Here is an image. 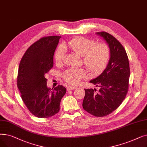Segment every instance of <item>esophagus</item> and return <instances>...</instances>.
Instances as JSON below:
<instances>
[{
    "label": "esophagus",
    "mask_w": 147,
    "mask_h": 147,
    "mask_svg": "<svg viewBox=\"0 0 147 147\" xmlns=\"http://www.w3.org/2000/svg\"><path fill=\"white\" fill-rule=\"evenodd\" d=\"M77 88V87H74V86H68L67 87V91H71V90H74V89Z\"/></svg>",
    "instance_id": "34e87169"
}]
</instances>
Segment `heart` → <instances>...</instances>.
<instances>
[{
	"mask_svg": "<svg viewBox=\"0 0 147 147\" xmlns=\"http://www.w3.org/2000/svg\"><path fill=\"white\" fill-rule=\"evenodd\" d=\"M68 47L79 56L83 58L85 66L92 74H98L103 70L110 56L109 48L106 44H96V42L85 37H76L70 40ZM65 55V50L62 45L57 48L55 59L57 63H61ZM86 73L82 69L70 68L67 69L63 74V79L68 84L76 85L80 79L85 78Z\"/></svg>",
	"mask_w": 147,
	"mask_h": 147,
	"instance_id": "1",
	"label": "heart"
}]
</instances>
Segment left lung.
I'll return each instance as SVG.
<instances>
[{
    "label": "left lung",
    "mask_w": 147,
    "mask_h": 147,
    "mask_svg": "<svg viewBox=\"0 0 147 147\" xmlns=\"http://www.w3.org/2000/svg\"><path fill=\"white\" fill-rule=\"evenodd\" d=\"M96 34L108 44L110 59L104 71L90 82L100 87L98 93L94 89H85L83 108L95 117L110 114L122 103L128 92L130 67L128 56L121 44L105 32Z\"/></svg>",
    "instance_id": "left-lung-1"
}]
</instances>
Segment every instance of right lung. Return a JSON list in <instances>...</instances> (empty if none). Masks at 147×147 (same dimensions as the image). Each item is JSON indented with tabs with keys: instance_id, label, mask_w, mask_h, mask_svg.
I'll use <instances>...</instances> for the list:
<instances>
[{
	"instance_id": "right-lung-1",
	"label": "right lung",
	"mask_w": 147,
	"mask_h": 147,
	"mask_svg": "<svg viewBox=\"0 0 147 147\" xmlns=\"http://www.w3.org/2000/svg\"><path fill=\"white\" fill-rule=\"evenodd\" d=\"M61 36L43 37L25 52L18 67L17 87L25 105L34 115L46 118L59 111L66 88L58 85L51 89L44 77L53 66V55Z\"/></svg>"
}]
</instances>
